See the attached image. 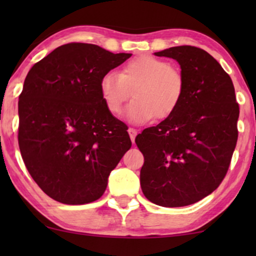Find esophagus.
<instances>
[{"mask_svg":"<svg viewBox=\"0 0 256 256\" xmlns=\"http://www.w3.org/2000/svg\"><path fill=\"white\" fill-rule=\"evenodd\" d=\"M128 132H129V136H130L132 142L134 143V141H135V136H136V134H138V132H136V129H134V128H129V129H128Z\"/></svg>","mask_w":256,"mask_h":256,"instance_id":"1","label":"esophagus"}]
</instances>
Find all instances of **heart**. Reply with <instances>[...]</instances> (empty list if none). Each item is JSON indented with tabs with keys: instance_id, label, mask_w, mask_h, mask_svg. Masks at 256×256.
<instances>
[{
	"instance_id": "obj_1",
	"label": "heart",
	"mask_w": 256,
	"mask_h": 256,
	"mask_svg": "<svg viewBox=\"0 0 256 256\" xmlns=\"http://www.w3.org/2000/svg\"><path fill=\"white\" fill-rule=\"evenodd\" d=\"M99 90L107 110L120 113L132 96L134 100L124 110L132 124H146L155 116L169 118L184 94V78L169 62L154 56H140L122 66L120 74L108 71L101 76Z\"/></svg>"
}]
</instances>
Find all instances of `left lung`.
I'll return each instance as SVG.
<instances>
[{"label":"left lung","instance_id":"left-lung-1","mask_svg":"<svg viewBox=\"0 0 256 256\" xmlns=\"http://www.w3.org/2000/svg\"><path fill=\"white\" fill-rule=\"evenodd\" d=\"M154 54L180 64L184 94L169 118L136 136L144 156L140 182L154 204L180 208L222 182L236 146L239 104L230 76L206 51L183 45Z\"/></svg>","mask_w":256,"mask_h":256}]
</instances>
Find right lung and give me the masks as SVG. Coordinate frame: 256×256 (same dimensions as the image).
I'll use <instances>...</instances> for the list:
<instances>
[{"mask_svg":"<svg viewBox=\"0 0 256 256\" xmlns=\"http://www.w3.org/2000/svg\"><path fill=\"white\" fill-rule=\"evenodd\" d=\"M130 57L70 43L28 73L18 101L20 150L31 177L54 200L99 199L132 146L127 126L107 110L99 90L101 76Z\"/></svg>","mask_w":256,"mask_h":256,"instance_id":"right-lung-1","label":"right lung"}]
</instances>
